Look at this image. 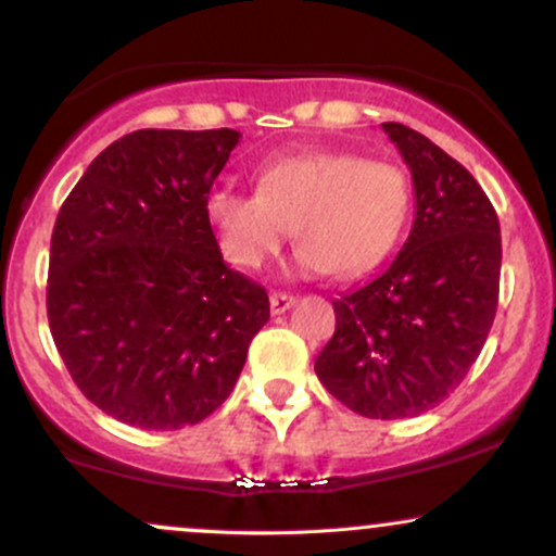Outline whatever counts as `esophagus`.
<instances>
[{"label": "esophagus", "mask_w": 556, "mask_h": 556, "mask_svg": "<svg viewBox=\"0 0 556 556\" xmlns=\"http://www.w3.org/2000/svg\"><path fill=\"white\" fill-rule=\"evenodd\" d=\"M269 305H271V314L279 316V314H285V311H290L292 305H295V298L287 295V292H271Z\"/></svg>", "instance_id": "obj_1"}]
</instances>
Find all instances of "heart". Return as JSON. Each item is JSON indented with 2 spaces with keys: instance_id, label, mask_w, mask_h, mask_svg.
Here are the masks:
<instances>
[{
  "instance_id": "1",
  "label": "heart",
  "mask_w": 556,
  "mask_h": 556,
  "mask_svg": "<svg viewBox=\"0 0 556 556\" xmlns=\"http://www.w3.org/2000/svg\"><path fill=\"white\" fill-rule=\"evenodd\" d=\"M410 201V180L397 164L311 151L258 164L256 193L229 185L208 190L203 214L222 256L238 269H261L292 227L295 271L355 277L397 245Z\"/></svg>"
}]
</instances>
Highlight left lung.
I'll list each match as a JSON object with an SVG mask.
<instances>
[{
	"mask_svg": "<svg viewBox=\"0 0 556 556\" xmlns=\"http://www.w3.org/2000/svg\"><path fill=\"white\" fill-rule=\"evenodd\" d=\"M381 130L410 169L416 219L379 277L334 300L316 376L350 410L394 420L437 407L468 376L494 324L502 238L460 162L400 123Z\"/></svg>",
	"mask_w": 556,
	"mask_h": 556,
	"instance_id": "obj_1",
	"label": "left lung"
}]
</instances>
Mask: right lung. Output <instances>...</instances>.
<instances>
[{
  "mask_svg": "<svg viewBox=\"0 0 556 556\" xmlns=\"http://www.w3.org/2000/svg\"><path fill=\"white\" fill-rule=\"evenodd\" d=\"M240 132L136 130L88 164L52 232L47 314L78 389L146 431L232 392L269 295L222 258L203 198Z\"/></svg>",
  "mask_w": 556,
  "mask_h": 556,
  "instance_id": "obj_1",
  "label": "right lung"
}]
</instances>
